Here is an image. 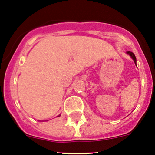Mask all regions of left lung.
Returning a JSON list of instances; mask_svg holds the SVG:
<instances>
[{"label": "left lung", "instance_id": "1", "mask_svg": "<svg viewBox=\"0 0 155 155\" xmlns=\"http://www.w3.org/2000/svg\"><path fill=\"white\" fill-rule=\"evenodd\" d=\"M126 53H127V54H128V55H129L130 56H131V59H132V60H134V63H135V65H136V61H137V60H136V57H135V56H134V53H133L132 52H130V51H128V52H126ZM136 66H137V65H136Z\"/></svg>", "mask_w": 155, "mask_h": 155}]
</instances>
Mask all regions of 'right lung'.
<instances>
[{
  "label": "right lung",
  "instance_id": "add662e5",
  "mask_svg": "<svg viewBox=\"0 0 155 155\" xmlns=\"http://www.w3.org/2000/svg\"><path fill=\"white\" fill-rule=\"evenodd\" d=\"M60 115H58V116L57 117H60Z\"/></svg>",
  "mask_w": 155,
  "mask_h": 155
}]
</instances>
